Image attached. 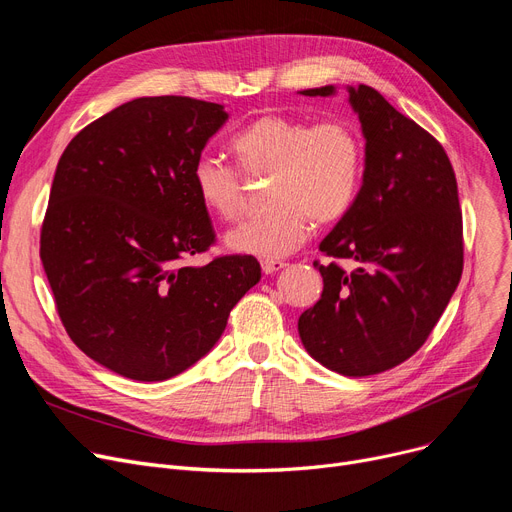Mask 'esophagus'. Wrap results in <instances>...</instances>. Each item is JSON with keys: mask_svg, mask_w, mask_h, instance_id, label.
<instances>
[{"mask_svg": "<svg viewBox=\"0 0 512 512\" xmlns=\"http://www.w3.org/2000/svg\"><path fill=\"white\" fill-rule=\"evenodd\" d=\"M282 267H286V263L284 261H278V259H265V261H261V270H263V274H276V272H280Z\"/></svg>", "mask_w": 512, "mask_h": 512, "instance_id": "obj_1", "label": "esophagus"}]
</instances>
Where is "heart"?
I'll return each instance as SVG.
<instances>
[{
	"label": "heart",
	"mask_w": 512,
	"mask_h": 512,
	"mask_svg": "<svg viewBox=\"0 0 512 512\" xmlns=\"http://www.w3.org/2000/svg\"><path fill=\"white\" fill-rule=\"evenodd\" d=\"M240 172L270 174L257 218L228 232L226 245L242 255L280 259L309 238L313 222L332 226L353 209L365 170V143L344 120L311 124L303 118L265 114L242 128L230 143ZM240 172L215 157H201L193 186L201 205L220 220H236L245 207Z\"/></svg>",
	"instance_id": "1"
}]
</instances>
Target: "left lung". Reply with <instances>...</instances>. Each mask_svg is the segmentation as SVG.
Instances as JSON below:
<instances>
[{
  "mask_svg": "<svg viewBox=\"0 0 512 512\" xmlns=\"http://www.w3.org/2000/svg\"><path fill=\"white\" fill-rule=\"evenodd\" d=\"M328 97L334 87L301 91ZM365 137L359 197L319 251L321 299L299 317L307 353L363 378L413 357L463 274V213L444 147L367 85L348 87ZM349 261L344 271L337 263Z\"/></svg>",
  "mask_w": 512,
  "mask_h": 512,
  "instance_id": "left-lung-1",
  "label": "left lung"
}]
</instances>
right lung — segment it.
Returning a JSON list of instances; mask_svg holds the SVG:
<instances>
[{"mask_svg": "<svg viewBox=\"0 0 512 512\" xmlns=\"http://www.w3.org/2000/svg\"><path fill=\"white\" fill-rule=\"evenodd\" d=\"M226 120L220 103L139 97L85 126L58 161L43 270L72 342L124 378L195 365L261 278L253 255L182 263L215 242L193 168Z\"/></svg>", "mask_w": 512, "mask_h": 512, "instance_id": "obj_1", "label": "right lung"}]
</instances>
